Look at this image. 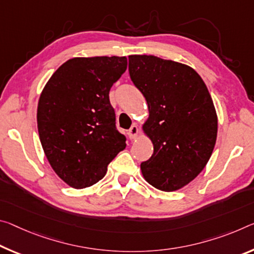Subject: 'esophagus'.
<instances>
[{
    "label": "esophagus",
    "mask_w": 254,
    "mask_h": 254,
    "mask_svg": "<svg viewBox=\"0 0 254 254\" xmlns=\"http://www.w3.org/2000/svg\"><path fill=\"white\" fill-rule=\"evenodd\" d=\"M138 134H139V127H136L135 124H133V126L130 127V130H128V132H127L128 138H130V139H135L136 136H138Z\"/></svg>",
    "instance_id": "1"
}]
</instances>
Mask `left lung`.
<instances>
[{"label":"left lung","mask_w":254,"mask_h":254,"mask_svg":"<svg viewBox=\"0 0 254 254\" xmlns=\"http://www.w3.org/2000/svg\"><path fill=\"white\" fill-rule=\"evenodd\" d=\"M128 73L147 100L143 130L154 154L143 178L162 191L185 187L206 166L217 138V114L203 80L185 64L154 55L128 56Z\"/></svg>","instance_id":"8db88e82"}]
</instances>
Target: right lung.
<instances>
[{"instance_id": "add662e5", "label": "right lung", "mask_w": 254, "mask_h": 254, "mask_svg": "<svg viewBox=\"0 0 254 254\" xmlns=\"http://www.w3.org/2000/svg\"><path fill=\"white\" fill-rule=\"evenodd\" d=\"M127 65L126 56L71 59L54 72L40 95V142L52 168L72 188L97 183L127 146L108 96Z\"/></svg>"}]
</instances>
